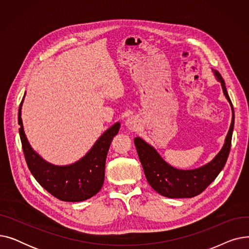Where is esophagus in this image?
<instances>
[{"label": "esophagus", "mask_w": 249, "mask_h": 249, "mask_svg": "<svg viewBox=\"0 0 249 249\" xmlns=\"http://www.w3.org/2000/svg\"><path fill=\"white\" fill-rule=\"evenodd\" d=\"M125 125H126V127H127L129 130H136V129L138 128V126H139V120H138V118H137L136 116H134V115L130 116V117L128 118V119L126 120Z\"/></svg>", "instance_id": "1"}]
</instances>
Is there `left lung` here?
Returning a JSON list of instances; mask_svg holds the SVG:
<instances>
[{
    "label": "left lung",
    "instance_id": "obj_1",
    "mask_svg": "<svg viewBox=\"0 0 249 249\" xmlns=\"http://www.w3.org/2000/svg\"><path fill=\"white\" fill-rule=\"evenodd\" d=\"M212 71L230 104L232 120L223 146L211 161L197 168L179 169L168 164L149 143L140 137L134 138V144L148 184L164 197L193 198L201 194L217 178L227 161L234 128V110L223 77L216 70L212 69Z\"/></svg>",
    "mask_w": 249,
    "mask_h": 249
}]
</instances>
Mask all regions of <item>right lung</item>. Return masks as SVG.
I'll return each instance as SVG.
<instances>
[{"label": "right lung", "instance_id": "add662e5", "mask_svg": "<svg viewBox=\"0 0 249 249\" xmlns=\"http://www.w3.org/2000/svg\"><path fill=\"white\" fill-rule=\"evenodd\" d=\"M19 107V134L26 162L35 179L48 193L64 202H82L99 193L105 179V165L112 139L119 132L120 122H116L105 131L94 145L73 163L55 165L46 161L30 145L22 122V106Z\"/></svg>", "mask_w": 249, "mask_h": 249}]
</instances>
